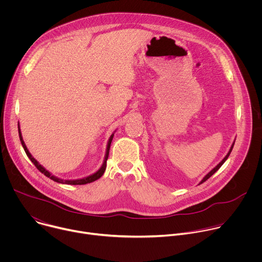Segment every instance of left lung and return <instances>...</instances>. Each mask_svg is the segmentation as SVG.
<instances>
[{
    "instance_id": "1",
    "label": "left lung",
    "mask_w": 262,
    "mask_h": 262,
    "mask_svg": "<svg viewBox=\"0 0 262 262\" xmlns=\"http://www.w3.org/2000/svg\"><path fill=\"white\" fill-rule=\"evenodd\" d=\"M233 146H234V142L232 143V145H231V147H230V149H229L228 154L226 155V157L224 158V159H223V160H222V161H221V162H220V163H219V164H217V165H216V166H215V167H214V168H213V169H212L210 172H208V173H207V174H206V175L203 177V179L200 181V183H203L204 181H206V180H207V179H208V178H209L211 175H213V174H214V173H215V172H216V171H217V170L221 168V166H222L224 163H225V162L227 161L228 157L230 156V154H231V151H232V148H233ZM200 183H199V184H200Z\"/></svg>"
}]
</instances>
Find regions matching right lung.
<instances>
[{"label":"right lung","mask_w":262,"mask_h":262,"mask_svg":"<svg viewBox=\"0 0 262 262\" xmlns=\"http://www.w3.org/2000/svg\"><path fill=\"white\" fill-rule=\"evenodd\" d=\"M114 134H115V132L111 135V137H110V139H108V141H107L103 163H102L101 167H100V168H99L95 173H93V174H91V175H89V176H87V177L80 178V179H73V180H68V179H67V180H64V179H61V178H59V177H57V176L53 175L50 171H48L43 166H41L38 162H37V161L32 157V155H31V154H30V151L28 150V148H27V146H26V144H25V142H24V139H23V136H21V132H20V127H19V122H18V135H19V140H20V143H21V145H23V147H24V149H25V151H26V154H27L28 158L31 160V162L35 165V167H36L37 169H38L42 174H45L47 177L51 178L52 180H54V181H56V182H59V183H63V184H73V185H78V184H80V185H81V184H86V183L93 182V181L97 180L98 178H100V177L103 175L104 171H105V167H106V160H107V158H108L110 147H111L112 140H113Z\"/></svg>","instance_id":"right-lung-1"}]
</instances>
